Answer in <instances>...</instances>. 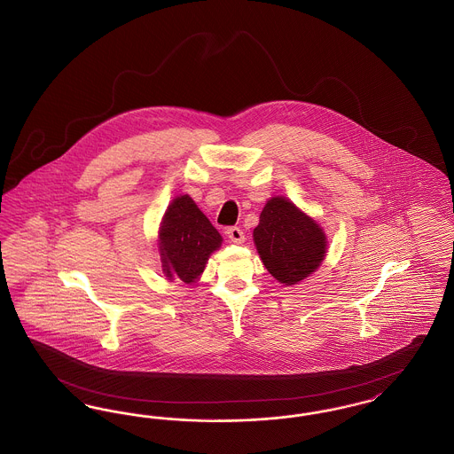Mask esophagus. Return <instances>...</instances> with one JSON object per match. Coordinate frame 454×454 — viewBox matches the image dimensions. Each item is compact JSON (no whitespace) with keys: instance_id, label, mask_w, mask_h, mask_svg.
<instances>
[{"instance_id":"34e87169","label":"esophagus","mask_w":454,"mask_h":454,"mask_svg":"<svg viewBox=\"0 0 454 454\" xmlns=\"http://www.w3.org/2000/svg\"><path fill=\"white\" fill-rule=\"evenodd\" d=\"M226 237L230 238V241H233V243H243L245 241V233L237 226L228 228L226 230Z\"/></svg>"}]
</instances>
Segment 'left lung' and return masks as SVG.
<instances>
[{"mask_svg":"<svg viewBox=\"0 0 454 454\" xmlns=\"http://www.w3.org/2000/svg\"><path fill=\"white\" fill-rule=\"evenodd\" d=\"M254 241L265 269L284 286L306 279L326 254V237L317 221L279 195L262 209Z\"/></svg>","mask_w":454,"mask_h":454,"instance_id":"obj_1","label":"left lung"}]
</instances>
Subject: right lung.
I'll return each instance as SVG.
<instances>
[{
    "label": "right lung",
    "instance_id": "add662e5",
    "mask_svg": "<svg viewBox=\"0 0 454 454\" xmlns=\"http://www.w3.org/2000/svg\"><path fill=\"white\" fill-rule=\"evenodd\" d=\"M223 238L211 221L195 206L191 195L175 197L160 226L158 250L165 276L173 281H197L209 255Z\"/></svg>",
    "mask_w": 454,
    "mask_h": 454
}]
</instances>
